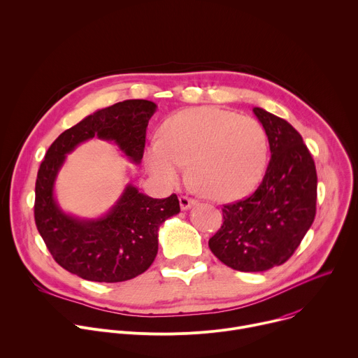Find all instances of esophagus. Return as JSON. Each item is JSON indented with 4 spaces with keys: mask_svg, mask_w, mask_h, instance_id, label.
<instances>
[{
    "mask_svg": "<svg viewBox=\"0 0 358 358\" xmlns=\"http://www.w3.org/2000/svg\"><path fill=\"white\" fill-rule=\"evenodd\" d=\"M194 206H196V201L194 198H188L185 195L180 196V207H181V210L185 211V210H188V208H191Z\"/></svg>",
    "mask_w": 358,
    "mask_h": 358,
    "instance_id": "esophagus-1",
    "label": "esophagus"
}]
</instances>
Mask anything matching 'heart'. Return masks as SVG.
<instances>
[{
    "label": "heart",
    "mask_w": 358,
    "mask_h": 358,
    "mask_svg": "<svg viewBox=\"0 0 358 358\" xmlns=\"http://www.w3.org/2000/svg\"><path fill=\"white\" fill-rule=\"evenodd\" d=\"M269 138L261 122L214 106L170 116L145 155L148 171L166 185L176 184L189 163L196 188L214 199L246 195L262 180Z\"/></svg>",
    "instance_id": "1"
}]
</instances>
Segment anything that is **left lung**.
<instances>
[{
    "label": "left lung",
    "instance_id": "1",
    "mask_svg": "<svg viewBox=\"0 0 358 358\" xmlns=\"http://www.w3.org/2000/svg\"><path fill=\"white\" fill-rule=\"evenodd\" d=\"M253 113L268 133V170L250 196L224 206V224L208 242L222 264L241 272L285 264L312 227L317 199L316 166L301 136L261 108Z\"/></svg>",
    "mask_w": 358,
    "mask_h": 358
}]
</instances>
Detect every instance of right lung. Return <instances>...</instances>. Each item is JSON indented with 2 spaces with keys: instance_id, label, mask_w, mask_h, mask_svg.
<instances>
[{
  "instance_id": "obj_1",
  "label": "right lung",
  "mask_w": 358,
  "mask_h": 358,
  "mask_svg": "<svg viewBox=\"0 0 358 358\" xmlns=\"http://www.w3.org/2000/svg\"><path fill=\"white\" fill-rule=\"evenodd\" d=\"M157 105L130 99L89 115L65 130L48 148L35 182V224L54 259L68 272L92 282H124L145 272L159 250V228L180 213L176 194L151 198L127 184L109 213L87 220L64 213L55 198V181L66 155L97 137L113 141L140 164L145 130Z\"/></svg>"
}]
</instances>
